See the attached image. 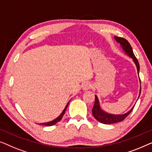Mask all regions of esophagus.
Returning <instances> with one entry per match:
<instances>
[{"label":"esophagus","instance_id":"obj_1","mask_svg":"<svg viewBox=\"0 0 152 152\" xmlns=\"http://www.w3.org/2000/svg\"><path fill=\"white\" fill-rule=\"evenodd\" d=\"M91 87V85L90 84V83H88V82H85L83 84V86H82V88L83 90H88V89H89Z\"/></svg>","mask_w":152,"mask_h":152}]
</instances>
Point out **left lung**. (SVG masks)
Masks as SVG:
<instances>
[{
	"instance_id": "left-lung-1",
	"label": "left lung",
	"mask_w": 152,
	"mask_h": 152,
	"mask_svg": "<svg viewBox=\"0 0 152 152\" xmlns=\"http://www.w3.org/2000/svg\"><path fill=\"white\" fill-rule=\"evenodd\" d=\"M114 39L116 40L117 42H118L120 44L122 50H123V52H125V54L127 56H128L129 57L132 58V60H133L134 63L135 64L136 67V69H137L138 74V76H139V71H140L139 63H138L137 58H136V56L134 54L131 45L129 43V42H128L127 40L123 38L118 37V36H114ZM139 80L140 83V78H139ZM140 91H141V86H140V92H139V96H138V99L139 98ZM134 107V106L129 111V112H127V113H125V114H109V113L104 112V111L101 108V107H100V101L99 100H98V98L96 95H95V102H94V105L93 109H92V114L94 117V118L96 119L98 122H100V123H103V124H114V123H118V122L123 121V120L125 119L126 117L130 114V113H131Z\"/></svg>"
}]
</instances>
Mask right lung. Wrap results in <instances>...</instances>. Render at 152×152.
Here are the masks:
<instances>
[{
  "instance_id": "add662e5",
  "label": "right lung",
  "mask_w": 152,
  "mask_h": 152,
  "mask_svg": "<svg viewBox=\"0 0 152 152\" xmlns=\"http://www.w3.org/2000/svg\"><path fill=\"white\" fill-rule=\"evenodd\" d=\"M69 101H70V100H69ZM69 101L67 102V104H66L65 107L64 108V110H63V112H61V114H60L59 116H58L56 118H55L54 120H53V121H52L47 122V123H39V124H40V125H45V126H52V125H54L55 124H56L58 122H59L62 118H63V115L65 114V112L66 110H67V107H68V104H69ZM37 124H38V123H37Z\"/></svg>"
}]
</instances>
